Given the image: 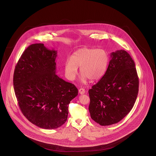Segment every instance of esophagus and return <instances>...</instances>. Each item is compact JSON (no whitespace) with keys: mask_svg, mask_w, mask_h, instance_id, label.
I'll list each match as a JSON object with an SVG mask.
<instances>
[{"mask_svg":"<svg viewBox=\"0 0 156 156\" xmlns=\"http://www.w3.org/2000/svg\"><path fill=\"white\" fill-rule=\"evenodd\" d=\"M79 93L81 94H85V90L83 88H81L79 89Z\"/></svg>","mask_w":156,"mask_h":156,"instance_id":"34e87169","label":"esophagus"}]
</instances>
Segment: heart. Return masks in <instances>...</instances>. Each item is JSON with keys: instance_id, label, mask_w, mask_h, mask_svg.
Instances as JSON below:
<instances>
[{"instance_id": "1", "label": "heart", "mask_w": 156, "mask_h": 156, "mask_svg": "<svg viewBox=\"0 0 156 156\" xmlns=\"http://www.w3.org/2000/svg\"><path fill=\"white\" fill-rule=\"evenodd\" d=\"M109 55L104 49L81 48L75 51L71 58L64 63V71L69 80H74L78 74V67L83 75V81L87 78L91 81L100 79L107 71Z\"/></svg>"}]
</instances>
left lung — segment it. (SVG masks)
I'll return each instance as SVG.
<instances>
[{
    "label": "left lung",
    "mask_w": 156,
    "mask_h": 156,
    "mask_svg": "<svg viewBox=\"0 0 156 156\" xmlns=\"http://www.w3.org/2000/svg\"><path fill=\"white\" fill-rule=\"evenodd\" d=\"M102 78L89 90L91 118L102 126L116 124L133 108L139 92L135 63L124 50L111 54Z\"/></svg>",
    "instance_id": "8db88e82"
}]
</instances>
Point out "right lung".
<instances>
[{"label": "right lung", "mask_w": 156, "mask_h": 156, "mask_svg": "<svg viewBox=\"0 0 156 156\" xmlns=\"http://www.w3.org/2000/svg\"><path fill=\"white\" fill-rule=\"evenodd\" d=\"M57 54L43 43L31 44L14 72V92L20 110L32 124L44 129H55L66 122L69 104L78 93L74 84L56 75Z\"/></svg>", "instance_id": "1"}]
</instances>
